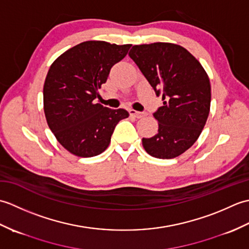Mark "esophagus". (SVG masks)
<instances>
[{"label": "esophagus", "mask_w": 249, "mask_h": 249, "mask_svg": "<svg viewBox=\"0 0 249 249\" xmlns=\"http://www.w3.org/2000/svg\"><path fill=\"white\" fill-rule=\"evenodd\" d=\"M129 114L131 116H134V118H137V119H141V118H143V116H144V113L139 112V111H136L134 109L129 110Z\"/></svg>", "instance_id": "34e87169"}]
</instances>
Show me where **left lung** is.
I'll list each match as a JSON object with an SVG mask.
<instances>
[{
	"mask_svg": "<svg viewBox=\"0 0 249 249\" xmlns=\"http://www.w3.org/2000/svg\"><path fill=\"white\" fill-rule=\"evenodd\" d=\"M128 55L163 100L153 113L157 134L142 139V145L161 160L183 154L199 138L210 113L211 84L204 68L186 49L170 43L136 45Z\"/></svg>",
	"mask_w": 249,
	"mask_h": 249,
	"instance_id": "left-lung-1",
	"label": "left lung"
}]
</instances>
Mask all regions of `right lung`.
<instances>
[{"label": "right lung", "mask_w": 249, "mask_h": 249, "mask_svg": "<svg viewBox=\"0 0 249 249\" xmlns=\"http://www.w3.org/2000/svg\"><path fill=\"white\" fill-rule=\"evenodd\" d=\"M131 45L89 40L68 49L52 63L44 84L47 123L57 141L79 157L107 149L116 124L128 118L125 109L95 104L111 67L123 60Z\"/></svg>", "instance_id": "obj_1"}]
</instances>
